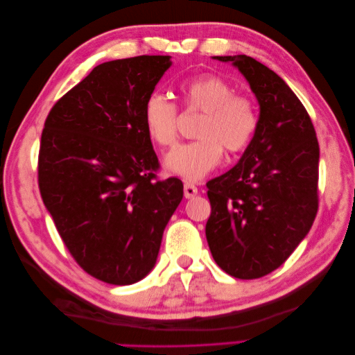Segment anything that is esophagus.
Masks as SVG:
<instances>
[{"mask_svg":"<svg viewBox=\"0 0 355 355\" xmlns=\"http://www.w3.org/2000/svg\"><path fill=\"white\" fill-rule=\"evenodd\" d=\"M197 194H198V188L194 184H191V182H185V185H184L185 198H194Z\"/></svg>","mask_w":355,"mask_h":355,"instance_id":"esophagus-1","label":"esophagus"}]
</instances>
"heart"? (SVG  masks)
I'll use <instances>...</instances> for the list:
<instances>
[{"label": "heart", "instance_id": "b5f03b06", "mask_svg": "<svg viewBox=\"0 0 355 355\" xmlns=\"http://www.w3.org/2000/svg\"><path fill=\"white\" fill-rule=\"evenodd\" d=\"M178 93L182 110L201 114L196 127L198 139L171 149L166 167L196 182L220 163L222 151L235 155L250 146L259 127V110L252 96L235 93L230 81L211 73L184 81ZM144 125L153 142L171 146L179 132L178 106L158 93L149 94L144 105Z\"/></svg>", "mask_w": 355, "mask_h": 355}]
</instances>
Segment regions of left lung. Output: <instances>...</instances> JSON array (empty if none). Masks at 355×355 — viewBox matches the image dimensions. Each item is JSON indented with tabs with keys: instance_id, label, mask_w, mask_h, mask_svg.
Returning a JSON list of instances; mask_svg holds the SVG:
<instances>
[{
	"instance_id": "left-lung-1",
	"label": "left lung",
	"mask_w": 355,
	"mask_h": 355,
	"mask_svg": "<svg viewBox=\"0 0 355 355\" xmlns=\"http://www.w3.org/2000/svg\"><path fill=\"white\" fill-rule=\"evenodd\" d=\"M214 59L240 69L261 115L239 164L207 182L206 237L225 272L254 280L282 266L313 227L320 148L305 106L274 71L245 55Z\"/></svg>"
}]
</instances>
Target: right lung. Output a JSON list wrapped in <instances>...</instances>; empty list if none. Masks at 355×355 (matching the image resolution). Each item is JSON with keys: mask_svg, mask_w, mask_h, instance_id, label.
Segmentation results:
<instances>
[{"mask_svg": "<svg viewBox=\"0 0 355 355\" xmlns=\"http://www.w3.org/2000/svg\"><path fill=\"white\" fill-rule=\"evenodd\" d=\"M170 56L105 62L53 105L41 133L38 187L68 252L101 282L133 284L153 270L184 197L159 179L144 105Z\"/></svg>", "mask_w": 355, "mask_h": 355, "instance_id": "right-lung-1", "label": "right lung"}]
</instances>
